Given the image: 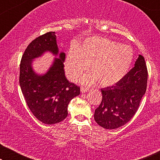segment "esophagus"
<instances>
[{"instance_id":"obj_1","label":"esophagus","mask_w":160,"mask_h":160,"mask_svg":"<svg viewBox=\"0 0 160 160\" xmlns=\"http://www.w3.org/2000/svg\"><path fill=\"white\" fill-rule=\"evenodd\" d=\"M88 91H89V89L86 88V87H82V88H81V92H82V93H85Z\"/></svg>"}]
</instances>
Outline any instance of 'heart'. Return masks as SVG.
<instances>
[{"mask_svg": "<svg viewBox=\"0 0 160 160\" xmlns=\"http://www.w3.org/2000/svg\"><path fill=\"white\" fill-rule=\"evenodd\" d=\"M133 51L130 46L102 37L87 38L78 48H72L67 54L65 70L67 77L76 82L82 77V82L108 87L119 82L130 68Z\"/></svg>", "mask_w": 160, "mask_h": 160, "instance_id": "heart-1", "label": "heart"}]
</instances>
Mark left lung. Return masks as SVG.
<instances>
[{"label":"left lung","instance_id":"1","mask_svg":"<svg viewBox=\"0 0 160 160\" xmlns=\"http://www.w3.org/2000/svg\"><path fill=\"white\" fill-rule=\"evenodd\" d=\"M148 71L145 60L138 56L135 66L114 85L101 89L102 99L95 109V122L105 129L113 130L130 121L146 93Z\"/></svg>","mask_w":160,"mask_h":160}]
</instances>
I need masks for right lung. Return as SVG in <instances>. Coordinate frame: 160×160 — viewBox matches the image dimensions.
Here are the masks:
<instances>
[{"instance_id":"1","label":"right lung","mask_w":160,"mask_h":160,"mask_svg":"<svg viewBox=\"0 0 160 160\" xmlns=\"http://www.w3.org/2000/svg\"><path fill=\"white\" fill-rule=\"evenodd\" d=\"M55 32H49L34 39L24 52L20 62L19 85L32 114L43 124H54L68 116L71 100L80 94V87L69 82L65 76V54L57 44ZM47 51L59 54L46 74L38 75L33 71L32 62Z\"/></svg>"}]
</instances>
